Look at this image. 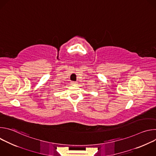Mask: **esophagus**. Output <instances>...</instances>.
<instances>
[{
    "mask_svg": "<svg viewBox=\"0 0 156 156\" xmlns=\"http://www.w3.org/2000/svg\"><path fill=\"white\" fill-rule=\"evenodd\" d=\"M72 84H73V85H75L76 84V83L75 81H72Z\"/></svg>",
    "mask_w": 156,
    "mask_h": 156,
    "instance_id": "1",
    "label": "esophagus"
}]
</instances>
